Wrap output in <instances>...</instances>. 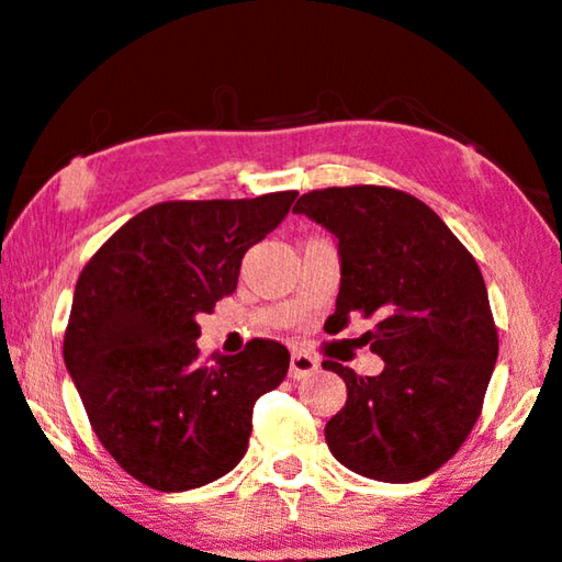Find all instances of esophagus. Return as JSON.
<instances>
[{"label": "esophagus", "instance_id": "obj_1", "mask_svg": "<svg viewBox=\"0 0 562 562\" xmlns=\"http://www.w3.org/2000/svg\"><path fill=\"white\" fill-rule=\"evenodd\" d=\"M316 370H319V362H316L312 355H306V352H294V355H291L289 378L304 380V378H308V375H314Z\"/></svg>", "mask_w": 562, "mask_h": 562}]
</instances>
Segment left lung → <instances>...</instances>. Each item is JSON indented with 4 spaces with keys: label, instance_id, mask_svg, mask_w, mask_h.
<instances>
[{
    "label": "left lung",
    "instance_id": "left-lung-1",
    "mask_svg": "<svg viewBox=\"0 0 562 562\" xmlns=\"http://www.w3.org/2000/svg\"><path fill=\"white\" fill-rule=\"evenodd\" d=\"M294 213L337 238L341 281L329 331L352 314L375 316L362 341L385 362L375 378L324 362L347 385L345 408L324 428L329 451L355 474L418 482L467 441L497 362L482 271L426 202L393 187L312 190Z\"/></svg>",
    "mask_w": 562,
    "mask_h": 562
}]
</instances>
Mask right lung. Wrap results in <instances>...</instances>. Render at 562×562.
<instances>
[{
	"label": "right lung",
	"mask_w": 562,
	"mask_h": 562,
	"mask_svg": "<svg viewBox=\"0 0 562 562\" xmlns=\"http://www.w3.org/2000/svg\"><path fill=\"white\" fill-rule=\"evenodd\" d=\"M299 192L159 202L121 225L80 271L63 357L103 449L159 492L205 486L248 451L254 405L289 372V349L250 339L200 362V324L238 286L250 246Z\"/></svg>",
	"instance_id": "add662e5"
}]
</instances>
